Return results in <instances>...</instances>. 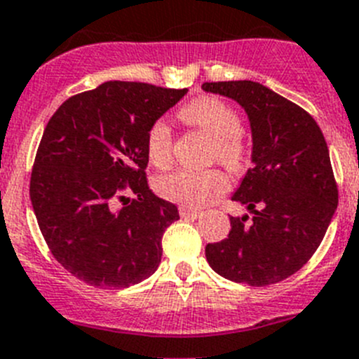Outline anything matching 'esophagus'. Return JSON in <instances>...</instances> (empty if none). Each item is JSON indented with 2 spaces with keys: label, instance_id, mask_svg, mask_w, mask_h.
<instances>
[{
  "label": "esophagus",
  "instance_id": "1",
  "mask_svg": "<svg viewBox=\"0 0 359 359\" xmlns=\"http://www.w3.org/2000/svg\"><path fill=\"white\" fill-rule=\"evenodd\" d=\"M179 213H180V217H191V218H198L201 217V211L198 210H191V208H188V205H180L179 208Z\"/></svg>",
  "mask_w": 359,
  "mask_h": 359
}]
</instances>
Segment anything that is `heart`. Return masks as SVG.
I'll return each mask as SVG.
<instances>
[{
    "instance_id": "heart-1",
    "label": "heart",
    "mask_w": 359,
    "mask_h": 359,
    "mask_svg": "<svg viewBox=\"0 0 359 359\" xmlns=\"http://www.w3.org/2000/svg\"><path fill=\"white\" fill-rule=\"evenodd\" d=\"M184 123L198 128L215 139L213 161L222 162L233 171H240L248 162L249 149L244 137L240 135V115L229 102L215 95L193 99L179 111ZM146 151L151 164L168 168L173 158V133L164 121L149 126L146 135ZM229 188V179L220 168L204 171L179 170L157 180L161 197L179 204L198 208L220 197Z\"/></svg>"
}]
</instances>
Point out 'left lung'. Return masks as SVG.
Wrapping results in <instances>:
<instances>
[{
  "label": "left lung",
  "mask_w": 359,
  "mask_h": 359,
  "mask_svg": "<svg viewBox=\"0 0 359 359\" xmlns=\"http://www.w3.org/2000/svg\"><path fill=\"white\" fill-rule=\"evenodd\" d=\"M202 88L248 111L255 162L233 195L253 218H229L227 238L205 245L208 264L253 287L282 282L309 262L338 205L325 137L304 108L260 83L218 81Z\"/></svg>",
  "instance_id": "obj_1"
}]
</instances>
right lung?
I'll list each match as a JSON object with an SVG mask.
<instances>
[{"mask_svg":"<svg viewBox=\"0 0 359 359\" xmlns=\"http://www.w3.org/2000/svg\"><path fill=\"white\" fill-rule=\"evenodd\" d=\"M186 88L108 81L50 117L30 175V201L50 253L76 278L123 289L154 274L177 205L146 179L149 126Z\"/></svg>","mask_w":359,"mask_h":359,"instance_id":"add662e5","label":"right lung"}]
</instances>
